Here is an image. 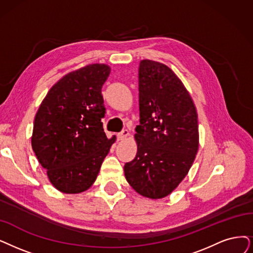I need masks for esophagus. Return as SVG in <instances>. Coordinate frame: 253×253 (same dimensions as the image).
I'll return each mask as SVG.
<instances>
[{
    "mask_svg": "<svg viewBox=\"0 0 253 253\" xmlns=\"http://www.w3.org/2000/svg\"><path fill=\"white\" fill-rule=\"evenodd\" d=\"M128 130L127 129H124L123 132L121 133H119L118 135H117V138H118V140H124V139H126L127 136H128Z\"/></svg>",
    "mask_w": 253,
    "mask_h": 253,
    "instance_id": "esophagus-1",
    "label": "esophagus"
}]
</instances>
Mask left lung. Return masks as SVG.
Instances as JSON below:
<instances>
[{
  "instance_id": "left-lung-1",
  "label": "left lung",
  "mask_w": 253,
  "mask_h": 253,
  "mask_svg": "<svg viewBox=\"0 0 253 253\" xmlns=\"http://www.w3.org/2000/svg\"><path fill=\"white\" fill-rule=\"evenodd\" d=\"M140 125L137 154L125 175L138 194L150 199L169 195L188 174L199 145L198 115L189 91L167 65L141 60Z\"/></svg>"
}]
</instances>
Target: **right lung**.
<instances>
[{
    "instance_id": "obj_1",
    "label": "right lung",
    "mask_w": 253,
    "mask_h": 253,
    "mask_svg": "<svg viewBox=\"0 0 253 253\" xmlns=\"http://www.w3.org/2000/svg\"><path fill=\"white\" fill-rule=\"evenodd\" d=\"M110 73L103 63L68 73L48 90L35 115L33 151L62 193L79 194L91 187L116 140L106 136L102 123V87Z\"/></svg>"
}]
</instances>
